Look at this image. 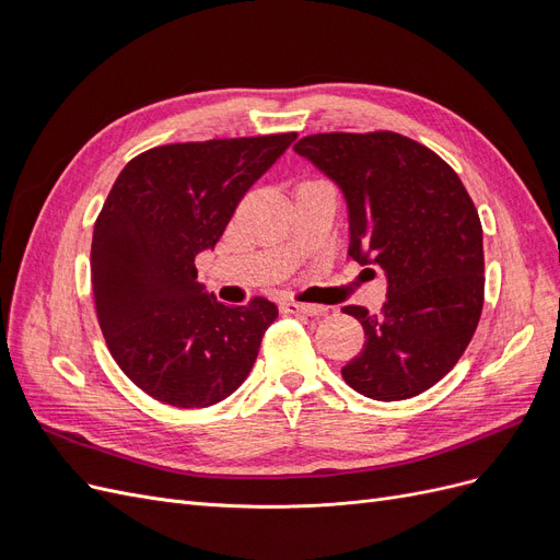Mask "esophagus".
<instances>
[{
	"label": "esophagus",
	"instance_id": "obj_1",
	"mask_svg": "<svg viewBox=\"0 0 560 560\" xmlns=\"http://www.w3.org/2000/svg\"><path fill=\"white\" fill-rule=\"evenodd\" d=\"M284 313H296V315H306V317H322L327 313L325 306H315V303H296V301H287L282 303Z\"/></svg>",
	"mask_w": 560,
	"mask_h": 560
}]
</instances>
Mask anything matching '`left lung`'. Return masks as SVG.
Instances as JSON below:
<instances>
[{
    "instance_id": "obj_1",
    "label": "left lung",
    "mask_w": 560,
    "mask_h": 560,
    "mask_svg": "<svg viewBox=\"0 0 560 560\" xmlns=\"http://www.w3.org/2000/svg\"><path fill=\"white\" fill-rule=\"evenodd\" d=\"M341 189L348 254L381 266L387 301L362 306L364 348L343 369L360 395L399 401L425 393L460 360L483 308V231L453 167L399 132H319L294 144Z\"/></svg>"
}]
</instances>
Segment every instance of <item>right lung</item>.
Returning <instances> with one entry per match:
<instances>
[{
  "instance_id": "1",
  "label": "right lung",
  "mask_w": 560,
  "mask_h": 560,
  "mask_svg": "<svg viewBox=\"0 0 560 560\" xmlns=\"http://www.w3.org/2000/svg\"><path fill=\"white\" fill-rule=\"evenodd\" d=\"M294 140L165 144L116 177L93 229V299L112 358L149 397L206 409L249 376L278 306L261 296L224 306L194 259L214 249L249 186Z\"/></svg>"
}]
</instances>
